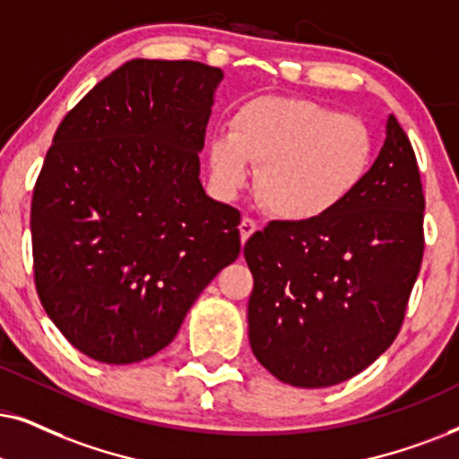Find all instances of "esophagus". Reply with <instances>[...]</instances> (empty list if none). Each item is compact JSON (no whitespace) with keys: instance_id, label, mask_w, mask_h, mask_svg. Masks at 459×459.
Segmentation results:
<instances>
[{"instance_id":"34e87169","label":"esophagus","mask_w":459,"mask_h":459,"mask_svg":"<svg viewBox=\"0 0 459 459\" xmlns=\"http://www.w3.org/2000/svg\"><path fill=\"white\" fill-rule=\"evenodd\" d=\"M256 229H258V224L254 222L252 218H243L241 220V224H239V233H241V241L246 243L249 237H252L254 233H256Z\"/></svg>"}]
</instances>
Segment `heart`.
Masks as SVG:
<instances>
[{
  "label": "heart",
  "instance_id": "b5f03b06",
  "mask_svg": "<svg viewBox=\"0 0 459 459\" xmlns=\"http://www.w3.org/2000/svg\"><path fill=\"white\" fill-rule=\"evenodd\" d=\"M375 159L368 125L299 97H258L237 109L230 135L210 142V171L222 196L246 186L260 165V201L283 222H317L345 205Z\"/></svg>",
  "mask_w": 459,
  "mask_h": 459
}]
</instances>
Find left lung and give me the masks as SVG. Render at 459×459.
Instances as JSON below:
<instances>
[{"label": "left lung", "instance_id": "left-lung-1", "mask_svg": "<svg viewBox=\"0 0 459 459\" xmlns=\"http://www.w3.org/2000/svg\"><path fill=\"white\" fill-rule=\"evenodd\" d=\"M423 190L415 152L390 116L367 179L317 222H280L249 237L247 334L273 377L328 387L394 343L423 256Z\"/></svg>", "mask_w": 459, "mask_h": 459}]
</instances>
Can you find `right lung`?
Wrapping results in <instances>:
<instances>
[{
	"label": "right lung",
	"instance_id": "obj_1",
	"mask_svg": "<svg viewBox=\"0 0 459 459\" xmlns=\"http://www.w3.org/2000/svg\"><path fill=\"white\" fill-rule=\"evenodd\" d=\"M222 69L133 59L61 120L33 188L38 297L75 350L142 362L241 252L199 152Z\"/></svg>",
	"mask_w": 459,
	"mask_h": 459
}]
</instances>
